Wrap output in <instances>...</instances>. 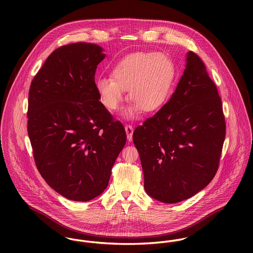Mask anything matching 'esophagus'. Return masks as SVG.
Segmentation results:
<instances>
[{
	"label": "esophagus",
	"mask_w": 253,
	"mask_h": 253,
	"mask_svg": "<svg viewBox=\"0 0 253 253\" xmlns=\"http://www.w3.org/2000/svg\"><path fill=\"white\" fill-rule=\"evenodd\" d=\"M126 137L128 141L132 140V134H133V127L130 125L126 126Z\"/></svg>",
	"instance_id": "esophagus-1"
}]
</instances>
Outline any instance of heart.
<instances>
[{"mask_svg": "<svg viewBox=\"0 0 253 253\" xmlns=\"http://www.w3.org/2000/svg\"><path fill=\"white\" fill-rule=\"evenodd\" d=\"M174 76L175 66L169 55L136 52L117 63L112 78H99L95 88L100 101L110 111L121 107L125 89L128 88V98L134 104L126 115L133 117L140 109L151 113L161 108L169 98Z\"/></svg>", "mask_w": 253, "mask_h": 253, "instance_id": "heart-1", "label": "heart"}]
</instances>
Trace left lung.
Returning <instances> with one entry per match:
<instances>
[{"instance_id":"obj_1","label":"left lung","mask_w":253,"mask_h":253,"mask_svg":"<svg viewBox=\"0 0 253 253\" xmlns=\"http://www.w3.org/2000/svg\"><path fill=\"white\" fill-rule=\"evenodd\" d=\"M226 134L216 85L193 51L170 99L133 132L146 193L175 204L213 179Z\"/></svg>"}]
</instances>
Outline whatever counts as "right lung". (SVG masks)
Wrapping results in <instances>:
<instances>
[{
    "label": "right lung",
    "instance_id": "1",
    "mask_svg": "<svg viewBox=\"0 0 253 253\" xmlns=\"http://www.w3.org/2000/svg\"><path fill=\"white\" fill-rule=\"evenodd\" d=\"M102 51L87 42L56 48L29 89L27 130L37 169L54 191L77 202L103 193L126 142L124 126L95 88Z\"/></svg>",
    "mask_w": 253,
    "mask_h": 253
}]
</instances>
